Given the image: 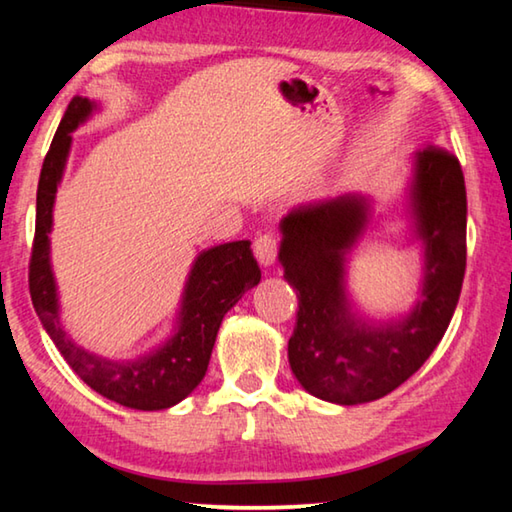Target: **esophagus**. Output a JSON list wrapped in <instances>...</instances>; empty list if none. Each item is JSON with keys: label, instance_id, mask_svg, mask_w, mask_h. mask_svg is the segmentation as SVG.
<instances>
[{"label": "esophagus", "instance_id": "obj_1", "mask_svg": "<svg viewBox=\"0 0 512 512\" xmlns=\"http://www.w3.org/2000/svg\"><path fill=\"white\" fill-rule=\"evenodd\" d=\"M255 257L262 266H273L277 257V239L275 235H259L255 239Z\"/></svg>", "mask_w": 512, "mask_h": 512}]
</instances>
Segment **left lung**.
Listing matches in <instances>:
<instances>
[{"label": "left lung", "instance_id": "1", "mask_svg": "<svg viewBox=\"0 0 512 512\" xmlns=\"http://www.w3.org/2000/svg\"><path fill=\"white\" fill-rule=\"evenodd\" d=\"M422 244L420 300L377 323L354 309L348 257L368 230L372 198L357 192L302 203L280 223V264L298 296L289 363L300 386L332 404H366L395 391L447 332L465 275L467 196L461 164L443 149L418 151L406 194Z\"/></svg>", "mask_w": 512, "mask_h": 512}]
</instances>
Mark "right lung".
<instances>
[{
  "instance_id": "obj_1",
  "label": "right lung",
  "mask_w": 512,
  "mask_h": 512,
  "mask_svg": "<svg viewBox=\"0 0 512 512\" xmlns=\"http://www.w3.org/2000/svg\"><path fill=\"white\" fill-rule=\"evenodd\" d=\"M99 110L97 101L74 97L42 162L36 198V239H33L29 291L42 327L76 375L92 391L137 411H162L183 402L201 384L212 357L221 320L248 289L262 280L250 241L212 246L194 259L171 336L158 348L131 361H115L88 352L69 339L60 325L58 287L51 271L49 232L54 203L72 149V133Z\"/></svg>"
}]
</instances>
